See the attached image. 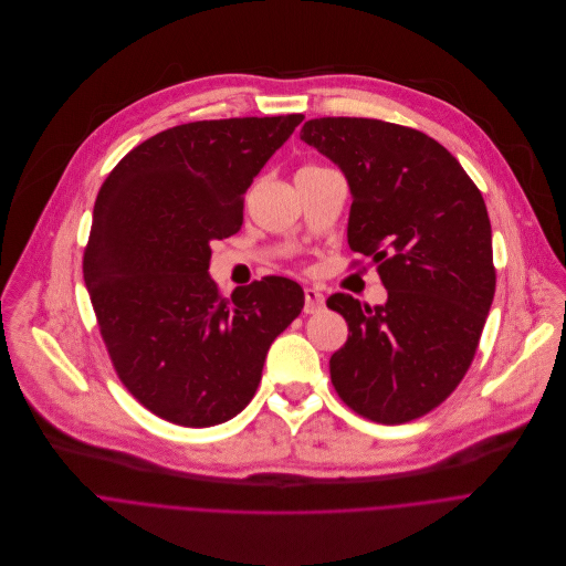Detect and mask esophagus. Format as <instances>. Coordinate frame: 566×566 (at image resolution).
Instances as JSON below:
<instances>
[{"label": "esophagus", "mask_w": 566, "mask_h": 566, "mask_svg": "<svg viewBox=\"0 0 566 566\" xmlns=\"http://www.w3.org/2000/svg\"><path fill=\"white\" fill-rule=\"evenodd\" d=\"M323 305H325V296L314 287H305V307L303 310L307 314H314V312L323 310Z\"/></svg>", "instance_id": "1"}]
</instances>
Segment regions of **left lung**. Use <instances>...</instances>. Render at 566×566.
Masks as SVG:
<instances>
[{"mask_svg":"<svg viewBox=\"0 0 566 566\" xmlns=\"http://www.w3.org/2000/svg\"><path fill=\"white\" fill-rule=\"evenodd\" d=\"M301 140L334 160L353 191L348 243L377 263L386 305L332 294L348 342L329 359L342 401L377 423H406L469 373L495 294L482 191L437 140L375 118H314ZM359 261H355L357 265Z\"/></svg>","mask_w":566,"mask_h":566,"instance_id":"left-lung-1","label":"left lung"}]
</instances>
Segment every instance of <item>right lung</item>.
Instances as JSON below:
<instances>
[{
  "label": "right lung",
  "instance_id": "obj_1",
  "mask_svg": "<svg viewBox=\"0 0 566 566\" xmlns=\"http://www.w3.org/2000/svg\"><path fill=\"white\" fill-rule=\"evenodd\" d=\"M303 113L198 120L132 149L102 182L82 272L108 359L154 415L187 428L232 419L254 397L303 290L263 276L224 298L211 241L237 234L245 191Z\"/></svg>",
  "mask_w": 566,
  "mask_h": 566
}]
</instances>
